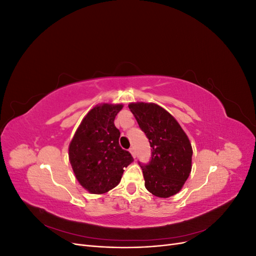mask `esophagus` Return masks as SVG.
I'll return each mask as SVG.
<instances>
[{
    "instance_id": "34e87169",
    "label": "esophagus",
    "mask_w": 256,
    "mask_h": 256,
    "mask_svg": "<svg viewBox=\"0 0 256 256\" xmlns=\"http://www.w3.org/2000/svg\"><path fill=\"white\" fill-rule=\"evenodd\" d=\"M129 152H130V154H132V157H134V158H136V150H134V147H130Z\"/></svg>"
}]
</instances>
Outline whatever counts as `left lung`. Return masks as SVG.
Instances as JSON below:
<instances>
[{"mask_svg": "<svg viewBox=\"0 0 256 256\" xmlns=\"http://www.w3.org/2000/svg\"><path fill=\"white\" fill-rule=\"evenodd\" d=\"M130 111L150 140L152 159L141 164L145 188L158 198L175 196L191 172L192 147L178 122L156 104L132 102Z\"/></svg>", "mask_w": 256, "mask_h": 256, "instance_id": "1", "label": "left lung"}]
</instances>
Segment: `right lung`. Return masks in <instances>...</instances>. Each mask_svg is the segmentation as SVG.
I'll list each match as a JSON object with an SVG mask.
<instances>
[{
	"label": "right lung",
	"mask_w": 256,
	"mask_h": 256,
	"mask_svg": "<svg viewBox=\"0 0 256 256\" xmlns=\"http://www.w3.org/2000/svg\"><path fill=\"white\" fill-rule=\"evenodd\" d=\"M122 104H102L85 115L69 144V161L76 180L92 194H102L118 186L124 168L134 161L120 146V132L115 116Z\"/></svg>",
	"instance_id": "add662e5"
}]
</instances>
